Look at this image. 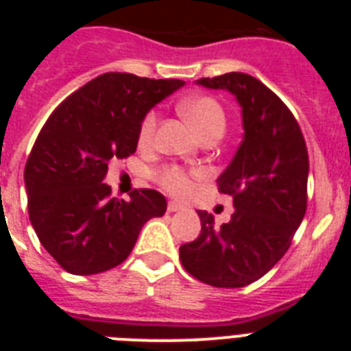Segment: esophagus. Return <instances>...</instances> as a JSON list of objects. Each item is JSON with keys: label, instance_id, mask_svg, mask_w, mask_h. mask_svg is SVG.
I'll return each instance as SVG.
<instances>
[{"label": "esophagus", "instance_id": "obj_1", "mask_svg": "<svg viewBox=\"0 0 351 351\" xmlns=\"http://www.w3.org/2000/svg\"><path fill=\"white\" fill-rule=\"evenodd\" d=\"M184 209V206H181V204L179 202H169V206H167V210H169V213H178V210H182Z\"/></svg>", "mask_w": 351, "mask_h": 351}]
</instances>
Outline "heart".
Segmentation results:
<instances>
[{"label": "heart", "instance_id": "b5f03b06", "mask_svg": "<svg viewBox=\"0 0 351 351\" xmlns=\"http://www.w3.org/2000/svg\"><path fill=\"white\" fill-rule=\"evenodd\" d=\"M179 112L190 121V125L197 130L200 137L207 135L210 132H221L225 130L226 125V114L223 105L219 104L213 96H193L188 100L179 104ZM158 126V114L154 110L147 112L141 123V130H138V142L142 145L149 144L153 141L154 132ZM158 184L161 188H165L167 191L173 195H188L193 190V173L188 170L181 169V167H163V169L156 170L154 173Z\"/></svg>", "mask_w": 351, "mask_h": 351}]
</instances>
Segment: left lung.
I'll use <instances>...</instances> for the list:
<instances>
[{"label":"left lung","mask_w":351,"mask_h":351,"mask_svg":"<svg viewBox=\"0 0 351 351\" xmlns=\"http://www.w3.org/2000/svg\"><path fill=\"white\" fill-rule=\"evenodd\" d=\"M198 84L235 95L244 138L218 179V190L234 200L232 219L216 228L213 216L198 210L202 232L179 247V258L202 283L241 288L271 271L291 246L308 207V147L290 108L255 77L230 71Z\"/></svg>","instance_id":"8db88e82"}]
</instances>
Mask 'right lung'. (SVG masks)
Masks as SVG:
<instances>
[{"label": "right lung", "mask_w": 351, "mask_h": 351, "mask_svg": "<svg viewBox=\"0 0 351 351\" xmlns=\"http://www.w3.org/2000/svg\"><path fill=\"white\" fill-rule=\"evenodd\" d=\"M184 80L108 71L56 107L24 167L31 225L49 255L70 274L105 272L125 262L142 226L163 216L156 190L110 197L108 163L135 153L145 114Z\"/></svg>", "instance_id": "right-lung-1"}]
</instances>
